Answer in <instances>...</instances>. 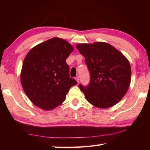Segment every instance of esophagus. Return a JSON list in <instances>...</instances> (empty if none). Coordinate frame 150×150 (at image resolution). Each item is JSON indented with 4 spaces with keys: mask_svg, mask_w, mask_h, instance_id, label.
I'll return each mask as SVG.
<instances>
[{
    "mask_svg": "<svg viewBox=\"0 0 150 150\" xmlns=\"http://www.w3.org/2000/svg\"><path fill=\"white\" fill-rule=\"evenodd\" d=\"M75 80H76V81H77V83H79V76H77V77L75 78Z\"/></svg>",
    "mask_w": 150,
    "mask_h": 150,
    "instance_id": "1",
    "label": "esophagus"
}]
</instances>
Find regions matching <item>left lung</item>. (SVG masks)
Returning <instances> with one entry per match:
<instances>
[{
  "instance_id": "1",
  "label": "left lung",
  "mask_w": 150,
  "mask_h": 150,
  "mask_svg": "<svg viewBox=\"0 0 150 150\" xmlns=\"http://www.w3.org/2000/svg\"><path fill=\"white\" fill-rule=\"evenodd\" d=\"M76 47L85 57L90 73L88 86L79 85L86 99L99 108H110L119 103L126 95L131 82L128 60L106 42L78 44Z\"/></svg>"
}]
</instances>
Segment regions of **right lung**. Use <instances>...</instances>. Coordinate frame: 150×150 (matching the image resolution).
<instances>
[{"label":"right lung","instance_id":"1","mask_svg":"<svg viewBox=\"0 0 150 150\" xmlns=\"http://www.w3.org/2000/svg\"><path fill=\"white\" fill-rule=\"evenodd\" d=\"M73 50L68 41L54 37L33 47L24 58L21 73L22 88L34 105L51 110L61 104L70 88L77 84L69 77L66 59Z\"/></svg>","mask_w":150,"mask_h":150}]
</instances>
